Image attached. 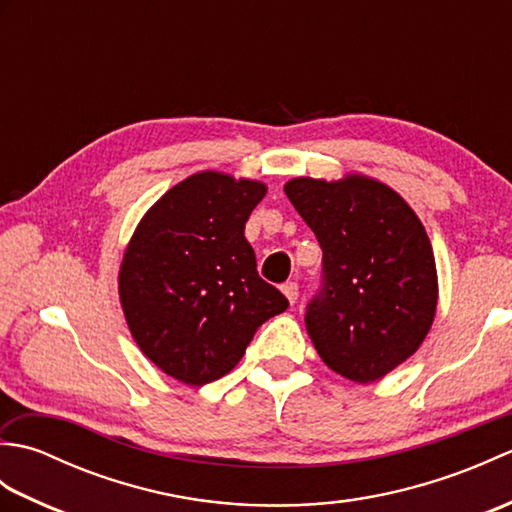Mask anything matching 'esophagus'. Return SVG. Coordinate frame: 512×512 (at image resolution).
Here are the masks:
<instances>
[{
    "label": "esophagus",
    "instance_id": "esophagus-1",
    "mask_svg": "<svg viewBox=\"0 0 512 512\" xmlns=\"http://www.w3.org/2000/svg\"><path fill=\"white\" fill-rule=\"evenodd\" d=\"M281 290H284V295L288 297L290 303H297V299H299V286L295 284V281H286V284L281 286Z\"/></svg>",
    "mask_w": 512,
    "mask_h": 512
}]
</instances>
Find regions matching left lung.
<instances>
[{"label":"left lung","instance_id":"obj_1","mask_svg":"<svg viewBox=\"0 0 512 512\" xmlns=\"http://www.w3.org/2000/svg\"><path fill=\"white\" fill-rule=\"evenodd\" d=\"M323 250L306 328L323 363L372 383L418 350L438 306L431 242L418 215L383 182L295 178L284 187Z\"/></svg>","mask_w":512,"mask_h":512}]
</instances>
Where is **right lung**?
<instances>
[{
    "label": "right lung",
    "instance_id": "1",
    "mask_svg": "<svg viewBox=\"0 0 512 512\" xmlns=\"http://www.w3.org/2000/svg\"><path fill=\"white\" fill-rule=\"evenodd\" d=\"M266 187L202 171L151 206L129 242L118 292L140 350L202 387L239 363L288 299L257 273L244 226Z\"/></svg>",
    "mask_w": 512,
    "mask_h": 512
}]
</instances>
